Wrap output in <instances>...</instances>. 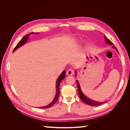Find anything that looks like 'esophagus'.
<instances>
[{"mask_svg":"<svg viewBox=\"0 0 130 130\" xmlns=\"http://www.w3.org/2000/svg\"><path fill=\"white\" fill-rule=\"evenodd\" d=\"M67 74L68 75H72L73 74V70L71 69H69L67 70Z\"/></svg>","mask_w":130,"mask_h":130,"instance_id":"esophagus-1","label":"esophagus"}]
</instances>
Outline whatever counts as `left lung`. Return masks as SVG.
<instances>
[{"label": "left lung", "mask_w": 130, "mask_h": 130, "mask_svg": "<svg viewBox=\"0 0 130 130\" xmlns=\"http://www.w3.org/2000/svg\"><path fill=\"white\" fill-rule=\"evenodd\" d=\"M105 41L106 43H107L108 44H111V45H113V43L110 41L108 38H107L105 36ZM113 48L116 49L117 50V49L116 48L115 46H113ZM118 51V50H117ZM75 74H76V72L75 71ZM76 82H77V90H78V95H79V96L80 98V99L82 100V101L84 102V103L86 104L87 105H91V106H99L101 104H103L106 102H98V101H94L92 100L91 99H89L88 98H87V96H86L84 94H83V93L82 92L81 90V88H80V86L79 85V83H78V82L77 80H76Z\"/></svg>", "instance_id": "1"}]
</instances>
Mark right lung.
Listing matches in <instances>:
<instances>
[{"label":"right lung","mask_w":130,"mask_h":130,"mask_svg":"<svg viewBox=\"0 0 130 130\" xmlns=\"http://www.w3.org/2000/svg\"><path fill=\"white\" fill-rule=\"evenodd\" d=\"M31 34H34V32H31L30 34H29L25 35V36L24 37H23L20 41L18 42V43L17 44V45L15 46V48H14L13 52H14L15 50H17L18 48H19V47H21V46L25 44V43L27 42V40H28L29 35H30ZM36 34H38V33L36 32ZM65 75H66V71H65V70H63V72L61 73V74L60 75V76H59L58 78H57V81H56V93L55 96L53 101L50 104H49L48 105L45 106H43V107H39V108H48L52 107L53 105H54L56 103V102L58 100L59 94H60V83H61V82L62 81V80L64 78Z\"/></svg>","instance_id":"right-lung-1"}]
</instances>
